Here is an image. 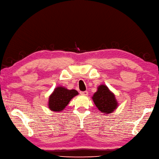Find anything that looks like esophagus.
<instances>
[{"instance_id":"34e87169","label":"esophagus","mask_w":159,"mask_h":159,"mask_svg":"<svg viewBox=\"0 0 159 159\" xmlns=\"http://www.w3.org/2000/svg\"><path fill=\"white\" fill-rule=\"evenodd\" d=\"M80 93L83 95H88V92L87 91H80Z\"/></svg>"}]
</instances>
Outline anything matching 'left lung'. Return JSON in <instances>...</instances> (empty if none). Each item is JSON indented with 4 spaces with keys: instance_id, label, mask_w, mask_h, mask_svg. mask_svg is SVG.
Segmentation results:
<instances>
[{
    "instance_id": "left-lung-1",
    "label": "left lung",
    "mask_w": 159,
    "mask_h": 159,
    "mask_svg": "<svg viewBox=\"0 0 159 159\" xmlns=\"http://www.w3.org/2000/svg\"><path fill=\"white\" fill-rule=\"evenodd\" d=\"M95 106L104 115L110 114L118 107V101L106 85L101 84L91 97Z\"/></svg>"
}]
</instances>
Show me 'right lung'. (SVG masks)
Listing matches in <instances>:
<instances>
[{"instance_id": "add662e5", "label": "right lung", "mask_w": 159, "mask_h": 159, "mask_svg": "<svg viewBox=\"0 0 159 159\" xmlns=\"http://www.w3.org/2000/svg\"><path fill=\"white\" fill-rule=\"evenodd\" d=\"M78 94L75 89H68L64 86H57L49 96L48 108L52 111L61 112L64 110L71 99Z\"/></svg>"}]
</instances>
